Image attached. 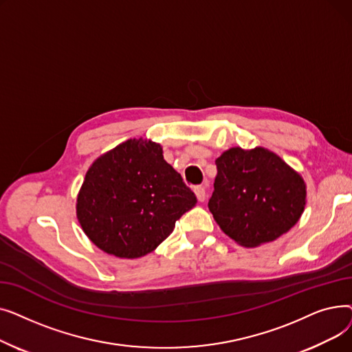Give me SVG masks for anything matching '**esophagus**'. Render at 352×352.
<instances>
[{
    "label": "esophagus",
    "mask_w": 352,
    "mask_h": 352,
    "mask_svg": "<svg viewBox=\"0 0 352 352\" xmlns=\"http://www.w3.org/2000/svg\"><path fill=\"white\" fill-rule=\"evenodd\" d=\"M194 192H195V195H197V199L199 201V202H202V201H206V197H207V194H206V188L204 187H195L194 188Z\"/></svg>",
    "instance_id": "1"
}]
</instances>
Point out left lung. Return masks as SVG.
Here are the masks:
<instances>
[{
	"label": "left lung",
	"instance_id": "1",
	"mask_svg": "<svg viewBox=\"0 0 352 352\" xmlns=\"http://www.w3.org/2000/svg\"><path fill=\"white\" fill-rule=\"evenodd\" d=\"M208 208L219 228L239 245L275 241L298 223L305 208L302 177L263 146L230 148L215 160Z\"/></svg>",
	"mask_w": 352,
	"mask_h": 352
}]
</instances>
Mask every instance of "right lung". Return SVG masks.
I'll return each instance as SVG.
<instances>
[{"instance_id":"obj_1","label":"right lung","mask_w":352,"mask_h":352,"mask_svg":"<svg viewBox=\"0 0 352 352\" xmlns=\"http://www.w3.org/2000/svg\"><path fill=\"white\" fill-rule=\"evenodd\" d=\"M197 197L151 140H128L98 157L77 197V218L100 250L118 258L154 251Z\"/></svg>"}]
</instances>
